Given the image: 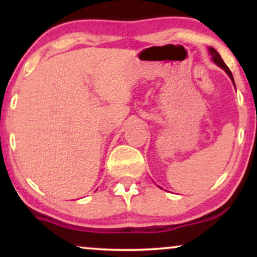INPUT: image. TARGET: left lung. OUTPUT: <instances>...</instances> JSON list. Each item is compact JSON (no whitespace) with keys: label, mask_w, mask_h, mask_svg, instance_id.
I'll return each instance as SVG.
<instances>
[{"label":"left lung","mask_w":257,"mask_h":257,"mask_svg":"<svg viewBox=\"0 0 257 257\" xmlns=\"http://www.w3.org/2000/svg\"><path fill=\"white\" fill-rule=\"evenodd\" d=\"M209 53H210V55H211V59H213V61H214V63L216 64L217 66H220L221 69H223V70H225L227 75L229 76V78L232 79L233 84H234V79H233V76H232V72H231V70H229L228 67H227V65L225 64V61L222 60V58L220 57V54H219V53H217L216 51H215V49L213 48V47H209Z\"/></svg>","instance_id":"8db88e82"}]
</instances>
